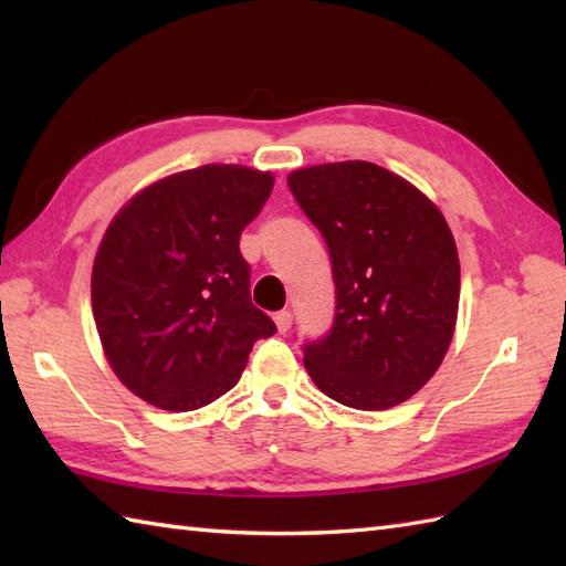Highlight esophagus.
I'll return each instance as SVG.
<instances>
[{"label": "esophagus", "instance_id": "esophagus-1", "mask_svg": "<svg viewBox=\"0 0 566 566\" xmlns=\"http://www.w3.org/2000/svg\"><path fill=\"white\" fill-rule=\"evenodd\" d=\"M274 323H276V331H280V333L290 331L292 328V311H276Z\"/></svg>", "mask_w": 566, "mask_h": 566}]
</instances>
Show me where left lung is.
I'll list each match as a JSON object with an SVG mask.
<instances>
[{"mask_svg": "<svg viewBox=\"0 0 566 566\" xmlns=\"http://www.w3.org/2000/svg\"><path fill=\"white\" fill-rule=\"evenodd\" d=\"M326 238L335 318L304 345L316 387L343 406L384 411L442 365L460 306V258L423 191L375 163L314 165L286 177Z\"/></svg>", "mask_w": 566, "mask_h": 566, "instance_id": "left-lung-1", "label": "left lung"}]
</instances>
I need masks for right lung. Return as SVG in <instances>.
I'll list each match as a JSON object with an SVG mask.
<instances>
[{"mask_svg": "<svg viewBox=\"0 0 566 566\" xmlns=\"http://www.w3.org/2000/svg\"><path fill=\"white\" fill-rule=\"evenodd\" d=\"M274 187L270 172L201 165L140 189L114 216L92 268V311L114 375L182 413L233 389L276 326L250 302L238 240Z\"/></svg>", "mask_w": 566, "mask_h": 566, "instance_id": "1", "label": "right lung"}]
</instances>
